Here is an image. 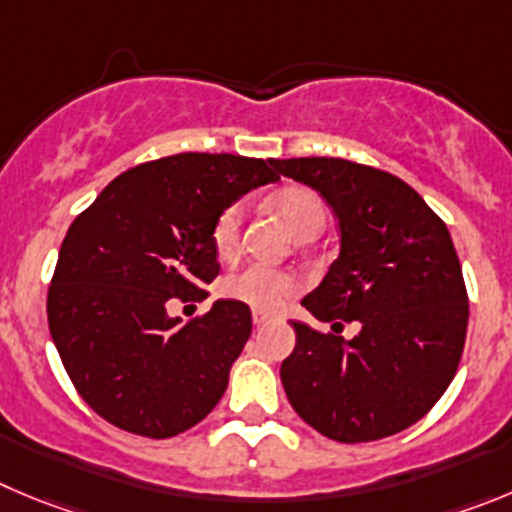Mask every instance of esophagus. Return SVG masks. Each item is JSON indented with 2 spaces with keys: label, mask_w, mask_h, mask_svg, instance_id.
Returning a JSON list of instances; mask_svg holds the SVG:
<instances>
[{
  "label": "esophagus",
  "mask_w": 512,
  "mask_h": 512,
  "mask_svg": "<svg viewBox=\"0 0 512 512\" xmlns=\"http://www.w3.org/2000/svg\"><path fill=\"white\" fill-rule=\"evenodd\" d=\"M252 321H255V326H262L265 321H270V313H265V310L255 308L252 310Z\"/></svg>",
  "instance_id": "esophagus-1"
}]
</instances>
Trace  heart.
Returning a JSON list of instances; mask_svg holds the SVG:
<instances>
[{"label":"heart","instance_id":"heart-1","mask_svg":"<svg viewBox=\"0 0 512 512\" xmlns=\"http://www.w3.org/2000/svg\"><path fill=\"white\" fill-rule=\"evenodd\" d=\"M275 209H278L283 222L288 224L290 232L298 240L315 237L326 227V199L310 186H288V189H283L275 197ZM242 224H245V202L227 204L214 219L212 247L222 260H229V257H234V252L240 250ZM300 288H303V280L295 272L272 270V267L262 265H250L245 270L232 272L219 285L224 298L260 310H278L293 295H298Z\"/></svg>","mask_w":512,"mask_h":512}]
</instances>
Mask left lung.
<instances>
[{
	"label": "left lung",
	"instance_id": "1",
	"mask_svg": "<svg viewBox=\"0 0 512 512\" xmlns=\"http://www.w3.org/2000/svg\"><path fill=\"white\" fill-rule=\"evenodd\" d=\"M333 207L341 255L303 305L333 333L293 321L280 366L303 422L336 442H374L412 427L447 391L470 318L450 229L389 171L346 159H270ZM358 320L351 342L343 322Z\"/></svg>",
	"mask_w": 512,
	"mask_h": 512
}]
</instances>
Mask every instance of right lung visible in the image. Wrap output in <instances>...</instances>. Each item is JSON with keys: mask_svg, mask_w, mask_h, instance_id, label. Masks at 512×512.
<instances>
[{"mask_svg": "<svg viewBox=\"0 0 512 512\" xmlns=\"http://www.w3.org/2000/svg\"><path fill=\"white\" fill-rule=\"evenodd\" d=\"M270 161L176 154L123 171L78 214L47 290L52 341L83 401L113 427L176 437L222 399L252 333L237 300L181 323L166 303L204 300L219 275L212 224L278 181Z\"/></svg>", "mask_w": 512, "mask_h": 512, "instance_id": "add662e5", "label": "right lung"}]
</instances>
